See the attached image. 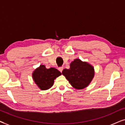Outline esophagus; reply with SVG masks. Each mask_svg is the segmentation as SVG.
<instances>
[{"instance_id":"esophagus-1","label":"esophagus","mask_w":125,"mask_h":125,"mask_svg":"<svg viewBox=\"0 0 125 125\" xmlns=\"http://www.w3.org/2000/svg\"><path fill=\"white\" fill-rule=\"evenodd\" d=\"M63 69H64V68H63L62 66H61V67L59 68V70L60 71V72H62V71H63Z\"/></svg>"}]
</instances>
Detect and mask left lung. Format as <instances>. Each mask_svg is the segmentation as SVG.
Instances as JSON below:
<instances>
[{
	"label": "left lung",
	"mask_w": 125,
	"mask_h": 125,
	"mask_svg": "<svg viewBox=\"0 0 125 125\" xmlns=\"http://www.w3.org/2000/svg\"><path fill=\"white\" fill-rule=\"evenodd\" d=\"M62 74L72 86L77 89L86 88L93 79L94 72L92 65L80 59L74 60L70 65L69 69H64Z\"/></svg>",
	"instance_id": "1"
}]
</instances>
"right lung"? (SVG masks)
Instances as JSON below:
<instances>
[{
	"mask_svg": "<svg viewBox=\"0 0 125 125\" xmlns=\"http://www.w3.org/2000/svg\"><path fill=\"white\" fill-rule=\"evenodd\" d=\"M61 74L60 72L56 68L47 69L45 66L42 65L33 72L32 77L37 86L44 90L52 87L54 80Z\"/></svg>",
	"mask_w": 125,
	"mask_h": 125,
	"instance_id": "1",
	"label": "right lung"
}]
</instances>
